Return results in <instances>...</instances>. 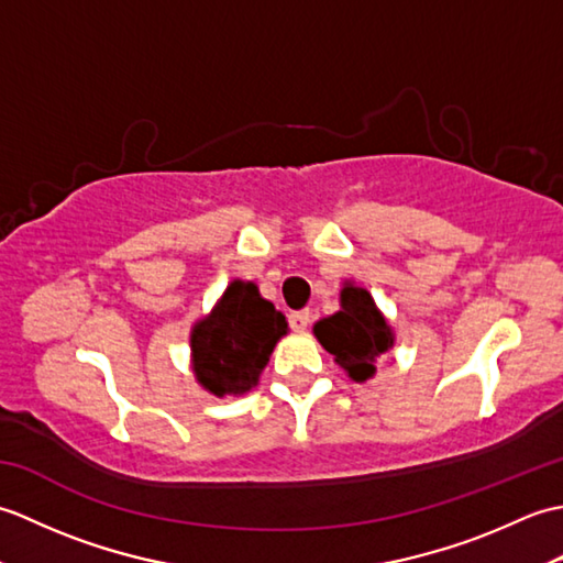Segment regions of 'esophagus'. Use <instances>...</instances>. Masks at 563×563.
Returning a JSON list of instances; mask_svg holds the SVG:
<instances>
[{
	"label": "esophagus",
	"mask_w": 563,
	"mask_h": 563,
	"mask_svg": "<svg viewBox=\"0 0 563 563\" xmlns=\"http://www.w3.org/2000/svg\"><path fill=\"white\" fill-rule=\"evenodd\" d=\"M288 319H290L292 331L302 333L307 329V324H309V312H307V309H300V312H292Z\"/></svg>",
	"instance_id": "1"
}]
</instances>
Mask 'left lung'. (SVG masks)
<instances>
[{
  "instance_id": "8db88e82",
  "label": "left lung",
  "mask_w": 563,
  "mask_h": 563,
  "mask_svg": "<svg viewBox=\"0 0 563 563\" xmlns=\"http://www.w3.org/2000/svg\"><path fill=\"white\" fill-rule=\"evenodd\" d=\"M339 305V312L317 321L314 336L333 363L363 385L377 375V357L394 349L397 333L363 285L343 280Z\"/></svg>"
}]
</instances>
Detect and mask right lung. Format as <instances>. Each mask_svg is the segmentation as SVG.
<instances>
[{"label": "right lung", "instance_id": "obj_1", "mask_svg": "<svg viewBox=\"0 0 563 563\" xmlns=\"http://www.w3.org/2000/svg\"><path fill=\"white\" fill-rule=\"evenodd\" d=\"M288 321L258 285L232 280L206 317L190 327V369L198 385L214 397H242L261 379Z\"/></svg>", "mask_w": 563, "mask_h": 563}]
</instances>
